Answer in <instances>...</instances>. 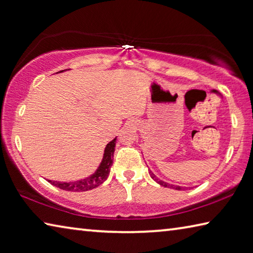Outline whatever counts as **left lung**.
I'll use <instances>...</instances> for the list:
<instances>
[{
  "mask_svg": "<svg viewBox=\"0 0 253 253\" xmlns=\"http://www.w3.org/2000/svg\"><path fill=\"white\" fill-rule=\"evenodd\" d=\"M149 173H150V176H151V177L153 178L157 184H160L161 186H163V187H166V188H171V189H176V190H186V189H187V187H183V186H178V185L169 184V183H168V182H164V180H162V179H160V178H157V177H156V175L152 173L151 170L149 171Z\"/></svg>",
  "mask_w": 253,
  "mask_h": 253,
  "instance_id": "1",
  "label": "left lung"
}]
</instances>
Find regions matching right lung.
Returning a JSON list of instances; mask_svg holds the SVG:
<instances>
[{"instance_id":"1","label":"right lung","mask_w":253,"mask_h":253,"mask_svg":"<svg viewBox=\"0 0 253 253\" xmlns=\"http://www.w3.org/2000/svg\"><path fill=\"white\" fill-rule=\"evenodd\" d=\"M61 71H65V70H61ZM116 142H117V136L106 145V147H104L102 160L100 162L98 169L94 170V173L89 175L88 177H84L79 180H74V182H57V180H50V179H48V182L51 185H54L60 189L68 190V192H76V193L87 192V190L98 187V186L101 185L104 180L108 178L109 174H110Z\"/></svg>"}]
</instances>
